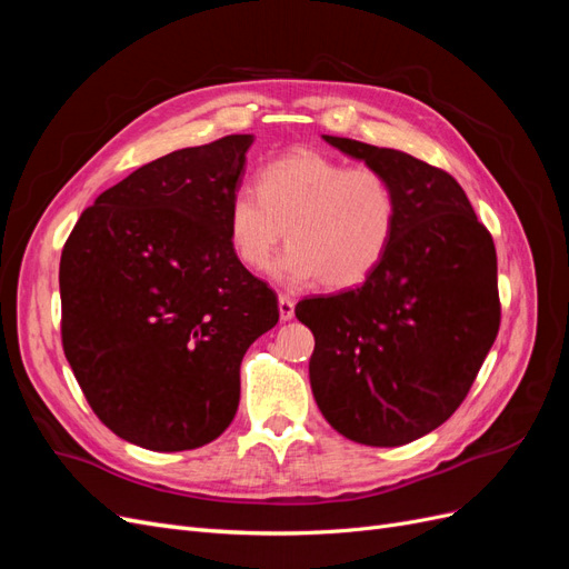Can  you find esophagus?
Here are the masks:
<instances>
[{"instance_id": "esophagus-1", "label": "esophagus", "mask_w": 569, "mask_h": 569, "mask_svg": "<svg viewBox=\"0 0 569 569\" xmlns=\"http://www.w3.org/2000/svg\"><path fill=\"white\" fill-rule=\"evenodd\" d=\"M278 308H280V320H291L295 318V301H291L287 295L278 297Z\"/></svg>"}]
</instances>
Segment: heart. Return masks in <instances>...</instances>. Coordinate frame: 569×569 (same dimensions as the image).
Wrapping results in <instances>:
<instances>
[{
	"instance_id": "1",
	"label": "heart",
	"mask_w": 569,
	"mask_h": 569,
	"mask_svg": "<svg viewBox=\"0 0 569 569\" xmlns=\"http://www.w3.org/2000/svg\"><path fill=\"white\" fill-rule=\"evenodd\" d=\"M396 216L399 201L382 170L301 149L268 163L258 192L234 189L226 222L242 266L261 270L284 237L291 247L270 266L274 280L320 278L327 289H349L382 263Z\"/></svg>"
}]
</instances>
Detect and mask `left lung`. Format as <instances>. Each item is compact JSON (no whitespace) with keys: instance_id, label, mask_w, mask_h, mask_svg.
I'll use <instances>...</instances> for the list:
<instances>
[{"instance_id":"obj_1","label":"left lung","mask_w":569,"mask_h":569,"mask_svg":"<svg viewBox=\"0 0 569 569\" xmlns=\"http://www.w3.org/2000/svg\"><path fill=\"white\" fill-rule=\"evenodd\" d=\"M322 140L382 170L399 216L382 263L363 284L297 306L316 337L311 389L339 435L403 446L453 416L498 335L493 239L443 170L399 149Z\"/></svg>"}]
</instances>
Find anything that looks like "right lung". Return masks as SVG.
Returning a JSON list of instances; mask_svg holds the SVG:
<instances>
[{
  "label": "right lung",
  "instance_id": "obj_1",
  "mask_svg": "<svg viewBox=\"0 0 569 569\" xmlns=\"http://www.w3.org/2000/svg\"><path fill=\"white\" fill-rule=\"evenodd\" d=\"M253 134L137 168L84 209L61 253V339L84 399L149 451L218 439L239 366L278 325V297L237 261L228 201Z\"/></svg>",
  "mask_w": 569,
  "mask_h": 569
}]
</instances>
